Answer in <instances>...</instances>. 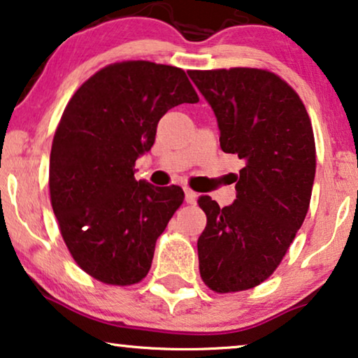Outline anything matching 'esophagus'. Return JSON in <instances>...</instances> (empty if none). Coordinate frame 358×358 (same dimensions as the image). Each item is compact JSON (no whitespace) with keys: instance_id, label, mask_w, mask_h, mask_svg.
Returning <instances> with one entry per match:
<instances>
[{"instance_id":"1","label":"esophagus","mask_w":358,"mask_h":358,"mask_svg":"<svg viewBox=\"0 0 358 358\" xmlns=\"http://www.w3.org/2000/svg\"><path fill=\"white\" fill-rule=\"evenodd\" d=\"M197 197H199V194L197 192H194L192 189H185V202L187 203H195L197 202Z\"/></svg>"}]
</instances>
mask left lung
I'll return each mask as SVG.
<instances>
[{
  "mask_svg": "<svg viewBox=\"0 0 358 358\" xmlns=\"http://www.w3.org/2000/svg\"><path fill=\"white\" fill-rule=\"evenodd\" d=\"M217 115L220 146L244 163L228 207L199 197L207 227L197 241L200 277L217 293L267 280L310 208L316 146L310 115L295 90L261 68L192 70Z\"/></svg>",
  "mask_w": 358,
  "mask_h": 358,
  "instance_id": "8db88e82",
  "label": "left lung"
}]
</instances>
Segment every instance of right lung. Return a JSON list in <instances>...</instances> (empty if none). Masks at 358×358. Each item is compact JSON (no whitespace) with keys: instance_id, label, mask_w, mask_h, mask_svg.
I'll list each match as a JSON object with an SVG mask.
<instances>
[{"instance_id":"add662e5","label":"right lung","mask_w":358,"mask_h":358,"mask_svg":"<svg viewBox=\"0 0 358 358\" xmlns=\"http://www.w3.org/2000/svg\"><path fill=\"white\" fill-rule=\"evenodd\" d=\"M199 96L184 70L146 60L101 68L68 102L53 136L48 187L63 241L87 275L134 285L184 202L179 185L135 179L161 117Z\"/></svg>"}]
</instances>
